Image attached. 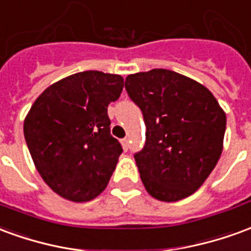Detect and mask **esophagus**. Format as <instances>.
Returning <instances> with one entry per match:
<instances>
[{
	"label": "esophagus",
	"instance_id": "esophagus-1",
	"mask_svg": "<svg viewBox=\"0 0 251 251\" xmlns=\"http://www.w3.org/2000/svg\"><path fill=\"white\" fill-rule=\"evenodd\" d=\"M121 142H122V147H124V149L127 151V148H129V140H127V138H124Z\"/></svg>",
	"mask_w": 251,
	"mask_h": 251
}]
</instances>
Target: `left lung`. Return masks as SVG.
Segmentation results:
<instances>
[{"label": "left lung", "instance_id": "1", "mask_svg": "<svg viewBox=\"0 0 251 251\" xmlns=\"http://www.w3.org/2000/svg\"><path fill=\"white\" fill-rule=\"evenodd\" d=\"M125 88L147 126L145 147L134 154L145 189L161 201L192 195L221 157L225 111L208 88L171 70L131 74Z\"/></svg>", "mask_w": 251, "mask_h": 251}]
</instances>
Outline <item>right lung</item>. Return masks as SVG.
<instances>
[{
    "instance_id": "1",
    "label": "right lung",
    "mask_w": 251,
    "mask_h": 251,
    "mask_svg": "<svg viewBox=\"0 0 251 251\" xmlns=\"http://www.w3.org/2000/svg\"><path fill=\"white\" fill-rule=\"evenodd\" d=\"M124 77L77 72L46 88L24 121V137L47 185L71 201L103 191L122 147L110 134L107 106L120 98Z\"/></svg>"
}]
</instances>
